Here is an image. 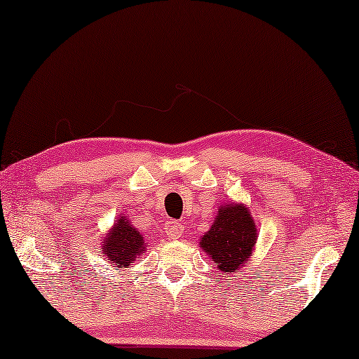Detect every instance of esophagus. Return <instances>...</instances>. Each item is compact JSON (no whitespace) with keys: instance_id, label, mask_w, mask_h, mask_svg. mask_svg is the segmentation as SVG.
<instances>
[{"instance_id":"1","label":"esophagus","mask_w":359,"mask_h":359,"mask_svg":"<svg viewBox=\"0 0 359 359\" xmlns=\"http://www.w3.org/2000/svg\"><path fill=\"white\" fill-rule=\"evenodd\" d=\"M181 232H183V225H181L180 220H168L165 224V233L168 235L170 238H178Z\"/></svg>"}]
</instances>
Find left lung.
Here are the masks:
<instances>
[{
    "label": "left lung",
    "instance_id": "obj_1",
    "mask_svg": "<svg viewBox=\"0 0 359 359\" xmlns=\"http://www.w3.org/2000/svg\"><path fill=\"white\" fill-rule=\"evenodd\" d=\"M257 229L245 205L232 204L219 209L217 219L201 238V247L227 276L243 268L252 257Z\"/></svg>",
    "mask_w": 359,
    "mask_h": 359
}]
</instances>
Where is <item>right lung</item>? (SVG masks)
Segmentation results:
<instances>
[{"instance_id":"add662e5","label":"right lung","mask_w":359,"mask_h":359,"mask_svg":"<svg viewBox=\"0 0 359 359\" xmlns=\"http://www.w3.org/2000/svg\"><path fill=\"white\" fill-rule=\"evenodd\" d=\"M102 243H104L102 252H104L106 258L111 259L119 268H127L147 250L144 237L139 233V230L127 222L124 215L117 220L114 229L102 240Z\"/></svg>"}]
</instances>
